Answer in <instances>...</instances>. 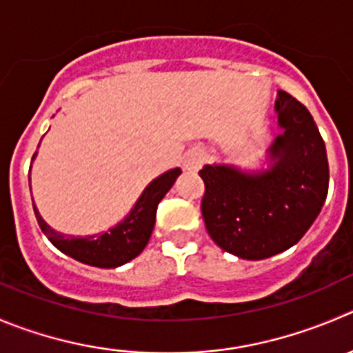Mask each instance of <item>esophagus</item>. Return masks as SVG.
I'll return each instance as SVG.
<instances>
[{
    "mask_svg": "<svg viewBox=\"0 0 353 353\" xmlns=\"http://www.w3.org/2000/svg\"><path fill=\"white\" fill-rule=\"evenodd\" d=\"M204 161H206V154H204L201 149H192L187 152L185 161H183V168H185L189 173H196V171L201 170Z\"/></svg>",
    "mask_w": 353,
    "mask_h": 353,
    "instance_id": "obj_1",
    "label": "esophagus"
}]
</instances>
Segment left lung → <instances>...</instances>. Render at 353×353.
Masks as SVG:
<instances>
[{
	"instance_id": "1",
	"label": "left lung",
	"mask_w": 353,
	"mask_h": 353,
	"mask_svg": "<svg viewBox=\"0 0 353 353\" xmlns=\"http://www.w3.org/2000/svg\"><path fill=\"white\" fill-rule=\"evenodd\" d=\"M281 133L268 147L270 166L244 173L230 164H206L201 203L211 239L244 260L290 250L321 213L330 185L325 145L303 103L279 92Z\"/></svg>"
}]
</instances>
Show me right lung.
I'll return each mask as SVG.
<instances>
[{
    "label": "right lung",
    "instance_id": "add662e5",
    "mask_svg": "<svg viewBox=\"0 0 353 353\" xmlns=\"http://www.w3.org/2000/svg\"><path fill=\"white\" fill-rule=\"evenodd\" d=\"M34 157L36 152L32 159ZM180 173H182V170L174 168V170L159 174L145 187V190L139 197L135 206L132 208L128 216L107 232L95 234V236L74 237L57 232L43 220L38 208L34 204L32 206H34L39 227L57 250H60L74 260L81 261V263L92 265V267L116 268L132 261L133 258H137L145 250L150 234H152L154 223H156L157 204L166 196L168 190L173 187L174 180L179 179Z\"/></svg>",
    "mask_w": 353,
    "mask_h": 353
}]
</instances>
